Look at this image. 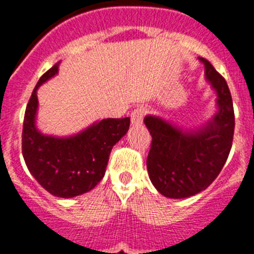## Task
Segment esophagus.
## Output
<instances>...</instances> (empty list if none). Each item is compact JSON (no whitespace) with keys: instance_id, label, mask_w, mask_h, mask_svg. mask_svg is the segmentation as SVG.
<instances>
[{"instance_id":"obj_1","label":"esophagus","mask_w":254,"mask_h":254,"mask_svg":"<svg viewBox=\"0 0 254 254\" xmlns=\"http://www.w3.org/2000/svg\"><path fill=\"white\" fill-rule=\"evenodd\" d=\"M146 114V109L143 107H137L136 109H133V112L131 113V122L133 125H140L142 122L143 117Z\"/></svg>"}]
</instances>
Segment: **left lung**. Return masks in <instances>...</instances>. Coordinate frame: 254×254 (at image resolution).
I'll return each mask as SVG.
<instances>
[{"label":"left lung","instance_id":"left-lung-1","mask_svg":"<svg viewBox=\"0 0 254 254\" xmlns=\"http://www.w3.org/2000/svg\"><path fill=\"white\" fill-rule=\"evenodd\" d=\"M206 78L217 91L219 113L206 128L182 132L158 117L147 116L151 134L147 172L163 196L187 198L205 190L226 163L234 136V108L225 78L205 58Z\"/></svg>","mask_w":254,"mask_h":254}]
</instances>
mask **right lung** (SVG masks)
Segmentation results:
<instances>
[{
    "mask_svg": "<svg viewBox=\"0 0 254 254\" xmlns=\"http://www.w3.org/2000/svg\"><path fill=\"white\" fill-rule=\"evenodd\" d=\"M58 71V64L43 73L26 105L21 134L22 156L31 176L47 192L71 198L86 193L103 179L112 147L127 133L129 117L108 118L68 138L43 136L35 128L37 90Z\"/></svg>",
    "mask_w": 254,
    "mask_h": 254,
    "instance_id": "right-lung-1",
    "label": "right lung"
}]
</instances>
